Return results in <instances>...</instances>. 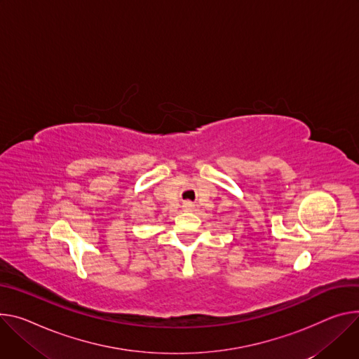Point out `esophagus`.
<instances>
[{
	"mask_svg": "<svg viewBox=\"0 0 359 359\" xmlns=\"http://www.w3.org/2000/svg\"><path fill=\"white\" fill-rule=\"evenodd\" d=\"M186 206H187V208H190V205H189V203H187V205H186Z\"/></svg>",
	"mask_w": 359,
	"mask_h": 359,
	"instance_id": "1",
	"label": "esophagus"
}]
</instances>
